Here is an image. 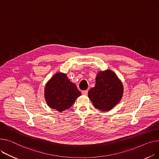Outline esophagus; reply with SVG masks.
<instances>
[{"label": "esophagus", "mask_w": 159, "mask_h": 159, "mask_svg": "<svg viewBox=\"0 0 159 159\" xmlns=\"http://www.w3.org/2000/svg\"><path fill=\"white\" fill-rule=\"evenodd\" d=\"M88 90H85V91H82V94H84V95H87V94H88Z\"/></svg>", "instance_id": "esophagus-1"}]
</instances>
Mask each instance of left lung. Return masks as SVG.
I'll list each match as a JSON object with an SVG mask.
<instances>
[{
    "label": "left lung",
    "instance_id": "1",
    "mask_svg": "<svg viewBox=\"0 0 159 159\" xmlns=\"http://www.w3.org/2000/svg\"><path fill=\"white\" fill-rule=\"evenodd\" d=\"M123 93L121 80L114 72L106 70L98 73L96 84L88 91V97L95 108L109 111L120 102Z\"/></svg>",
    "mask_w": 159,
    "mask_h": 159
}]
</instances>
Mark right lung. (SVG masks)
Here are the masks:
<instances>
[{
  "label": "right lung",
  "instance_id": "add662e5",
  "mask_svg": "<svg viewBox=\"0 0 159 159\" xmlns=\"http://www.w3.org/2000/svg\"><path fill=\"white\" fill-rule=\"evenodd\" d=\"M81 95L75 84L70 82L66 74L57 73L47 83L45 98L48 106L59 112L71 107Z\"/></svg>",
  "mask_w": 159,
  "mask_h": 159
}]
</instances>
